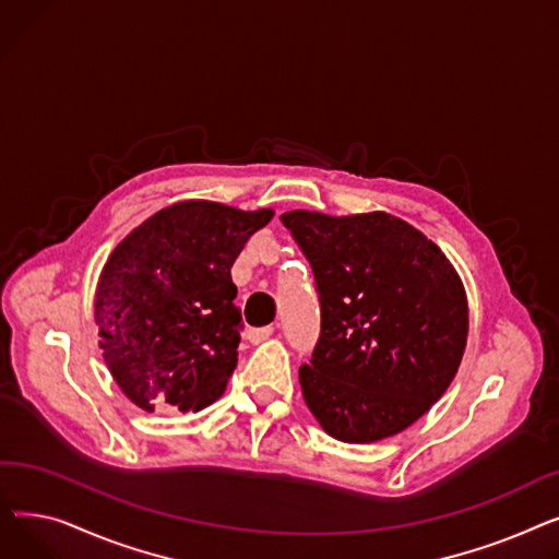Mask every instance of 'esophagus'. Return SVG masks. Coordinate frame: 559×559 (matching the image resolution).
<instances>
[{"instance_id":"obj_1","label":"esophagus","mask_w":559,"mask_h":559,"mask_svg":"<svg viewBox=\"0 0 559 559\" xmlns=\"http://www.w3.org/2000/svg\"><path fill=\"white\" fill-rule=\"evenodd\" d=\"M274 335V326H262V329H251L249 333H247V337H249V342L251 344H258V342H262V340H267V337H272Z\"/></svg>"}]
</instances>
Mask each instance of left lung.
<instances>
[{
	"instance_id": "obj_1",
	"label": "left lung",
	"mask_w": 559,
	"mask_h": 559,
	"mask_svg": "<svg viewBox=\"0 0 559 559\" xmlns=\"http://www.w3.org/2000/svg\"><path fill=\"white\" fill-rule=\"evenodd\" d=\"M308 258L321 329L299 380L329 435L369 444L415 424L466 344L464 287L424 233L388 213L281 217Z\"/></svg>"
}]
</instances>
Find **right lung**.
<instances>
[{"label": "right lung", "instance_id": "1", "mask_svg": "<svg viewBox=\"0 0 559 559\" xmlns=\"http://www.w3.org/2000/svg\"><path fill=\"white\" fill-rule=\"evenodd\" d=\"M272 217L267 209L181 201L110 253L95 297L99 346L115 383L138 407L188 413L224 394L245 326L230 267Z\"/></svg>", "mask_w": 559, "mask_h": 559}]
</instances>
